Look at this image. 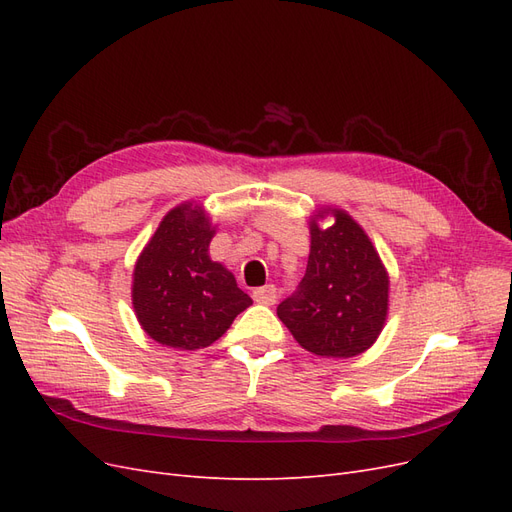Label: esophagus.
Listing matches in <instances>:
<instances>
[{"label": "esophagus", "mask_w": 512, "mask_h": 512, "mask_svg": "<svg viewBox=\"0 0 512 512\" xmlns=\"http://www.w3.org/2000/svg\"><path fill=\"white\" fill-rule=\"evenodd\" d=\"M252 297L256 303L260 305H273L275 299H277V290L273 284H267V286H260L252 292Z\"/></svg>", "instance_id": "1"}]
</instances>
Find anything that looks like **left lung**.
Masks as SVG:
<instances>
[{"mask_svg":"<svg viewBox=\"0 0 512 512\" xmlns=\"http://www.w3.org/2000/svg\"><path fill=\"white\" fill-rule=\"evenodd\" d=\"M327 217L332 224L322 227ZM389 292V271L363 226L327 205L309 215L307 269L277 316L307 352L350 359L376 344L389 316Z\"/></svg>","mask_w":512,"mask_h":512,"instance_id":"8db88e82","label":"left lung"}]
</instances>
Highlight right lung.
Returning <instances> with one entry per match:
<instances>
[{
    "label": "right lung",
    "mask_w": 512,
    "mask_h": 512,
    "mask_svg": "<svg viewBox=\"0 0 512 512\" xmlns=\"http://www.w3.org/2000/svg\"><path fill=\"white\" fill-rule=\"evenodd\" d=\"M213 237L207 209L185 200L164 215L138 254L132 307L153 342L177 350L207 348L252 305L235 275L211 260Z\"/></svg>",
    "instance_id": "add662e5"
}]
</instances>
